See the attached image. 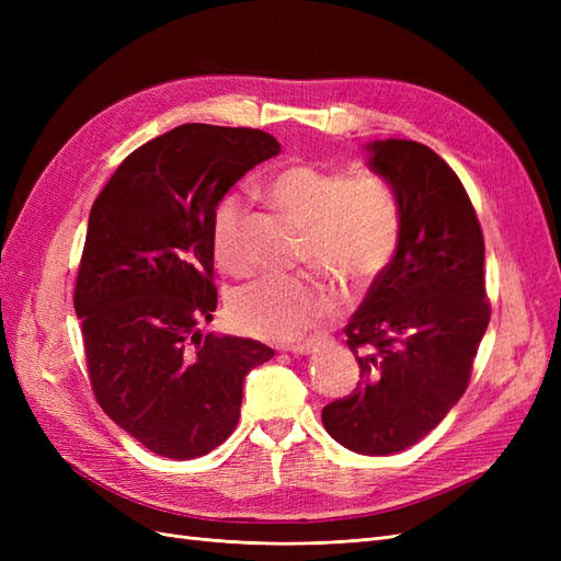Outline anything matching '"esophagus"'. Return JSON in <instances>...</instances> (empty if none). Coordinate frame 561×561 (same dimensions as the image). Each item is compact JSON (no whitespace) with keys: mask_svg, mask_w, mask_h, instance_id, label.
Here are the masks:
<instances>
[{"mask_svg":"<svg viewBox=\"0 0 561 561\" xmlns=\"http://www.w3.org/2000/svg\"><path fill=\"white\" fill-rule=\"evenodd\" d=\"M287 351L295 353V355H309L313 351V342H301V344H293L287 346Z\"/></svg>","mask_w":561,"mask_h":561,"instance_id":"obj_1","label":"esophagus"}]
</instances>
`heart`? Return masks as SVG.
<instances>
[{
  "instance_id": "1",
  "label": "heart",
  "mask_w": 561,
  "mask_h": 561,
  "mask_svg": "<svg viewBox=\"0 0 561 561\" xmlns=\"http://www.w3.org/2000/svg\"><path fill=\"white\" fill-rule=\"evenodd\" d=\"M266 196L304 229L301 260L365 293L393 262L402 213L393 186L371 171L344 173L316 163H295L268 180ZM243 222V198L227 196L215 213L217 264L239 271L233 239ZM241 332L266 342H295L342 311L332 287L301 276L268 274L236 287L227 304Z\"/></svg>"
}]
</instances>
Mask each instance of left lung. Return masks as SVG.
I'll return each mask as SVG.
<instances>
[{
    "label": "left lung",
    "instance_id": "left-lung-1",
    "mask_svg": "<svg viewBox=\"0 0 561 561\" xmlns=\"http://www.w3.org/2000/svg\"><path fill=\"white\" fill-rule=\"evenodd\" d=\"M365 149L398 196L400 245L344 328L360 381L322 407V426L351 451L386 456L416 445L461 400L491 309L482 229L461 180L414 140Z\"/></svg>",
    "mask_w": 561,
    "mask_h": 561
}]
</instances>
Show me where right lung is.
Here are the masks:
<instances>
[{"instance_id":"add662e5","label":"right lung","mask_w":561,"mask_h":561,"mask_svg":"<svg viewBox=\"0 0 561 561\" xmlns=\"http://www.w3.org/2000/svg\"><path fill=\"white\" fill-rule=\"evenodd\" d=\"M278 151L264 130L184 124L128 154L91 208L75 285L89 379L103 412L159 456L222 445L245 375L274 358L198 325L217 309V203Z\"/></svg>"}]
</instances>
